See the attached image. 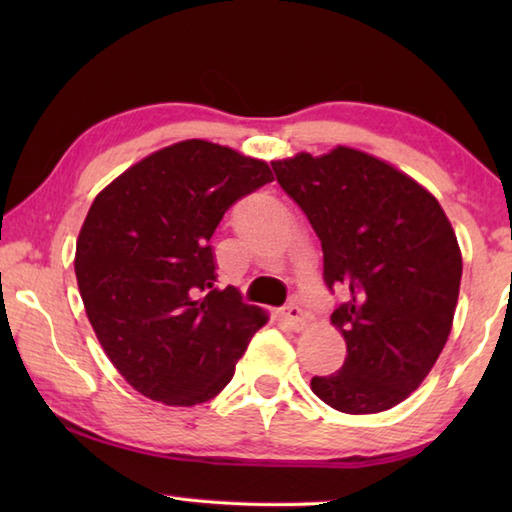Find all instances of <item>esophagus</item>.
Here are the masks:
<instances>
[{"label": "esophagus", "instance_id": "obj_1", "mask_svg": "<svg viewBox=\"0 0 512 512\" xmlns=\"http://www.w3.org/2000/svg\"><path fill=\"white\" fill-rule=\"evenodd\" d=\"M282 318H284V323H287L293 329V332H300V329H305V325H307V314L300 305L284 307Z\"/></svg>", "mask_w": 512, "mask_h": 512}]
</instances>
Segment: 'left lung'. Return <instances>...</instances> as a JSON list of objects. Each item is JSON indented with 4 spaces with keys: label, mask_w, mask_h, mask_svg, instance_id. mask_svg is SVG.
<instances>
[{
    "label": "left lung",
    "mask_w": 512,
    "mask_h": 512,
    "mask_svg": "<svg viewBox=\"0 0 512 512\" xmlns=\"http://www.w3.org/2000/svg\"><path fill=\"white\" fill-rule=\"evenodd\" d=\"M271 164L320 239L327 289L345 291L332 325L348 357L311 379V391L341 413L393 409L429 375L452 332L463 275L452 223L413 178L348 146Z\"/></svg>",
    "instance_id": "left-lung-1"
}]
</instances>
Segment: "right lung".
I'll return each instance as SVG.
<instances>
[{
    "mask_svg": "<svg viewBox=\"0 0 512 512\" xmlns=\"http://www.w3.org/2000/svg\"><path fill=\"white\" fill-rule=\"evenodd\" d=\"M273 173L228 146L185 140L133 164L94 198L74 271L94 334L135 391L167 406L212 400L268 316L214 289L210 239Z\"/></svg>",
    "mask_w": 512,
    "mask_h": 512,
    "instance_id": "1",
    "label": "right lung"
}]
</instances>
